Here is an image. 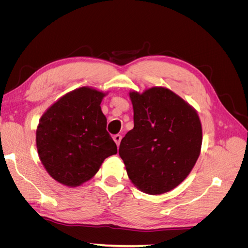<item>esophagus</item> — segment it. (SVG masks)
<instances>
[{
  "mask_svg": "<svg viewBox=\"0 0 248 248\" xmlns=\"http://www.w3.org/2000/svg\"><path fill=\"white\" fill-rule=\"evenodd\" d=\"M121 140H122V136H120V134H116V136L114 137V140H115V142H116L118 147L120 146V142H121Z\"/></svg>",
  "mask_w": 248,
  "mask_h": 248,
  "instance_id": "1",
  "label": "esophagus"
}]
</instances>
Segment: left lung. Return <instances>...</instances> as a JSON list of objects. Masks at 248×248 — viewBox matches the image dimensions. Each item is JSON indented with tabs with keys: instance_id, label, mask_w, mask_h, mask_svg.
<instances>
[{
	"instance_id": "1",
	"label": "left lung",
	"mask_w": 248,
	"mask_h": 248,
	"mask_svg": "<svg viewBox=\"0 0 248 248\" xmlns=\"http://www.w3.org/2000/svg\"><path fill=\"white\" fill-rule=\"evenodd\" d=\"M129 96L134 127L119 149L127 175L145 193L170 191L189 175L200 156L202 132L198 112L163 87Z\"/></svg>"
}]
</instances>
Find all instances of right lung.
<instances>
[{
  "label": "right lung",
  "instance_id": "1",
  "mask_svg": "<svg viewBox=\"0 0 248 248\" xmlns=\"http://www.w3.org/2000/svg\"><path fill=\"white\" fill-rule=\"evenodd\" d=\"M108 93L81 87L65 94L39 120L36 145L51 178L77 187L92 179L104 159L117 154L100 103Z\"/></svg>",
  "mask_w": 248,
  "mask_h": 248
}]
</instances>
